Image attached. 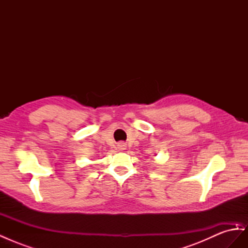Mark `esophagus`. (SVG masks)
<instances>
[{
	"label": "esophagus",
	"mask_w": 248,
	"mask_h": 248,
	"mask_svg": "<svg viewBox=\"0 0 248 248\" xmlns=\"http://www.w3.org/2000/svg\"><path fill=\"white\" fill-rule=\"evenodd\" d=\"M118 148L120 150H125L126 149V145L124 144V142H120V144H118Z\"/></svg>",
	"instance_id": "obj_1"
}]
</instances>
